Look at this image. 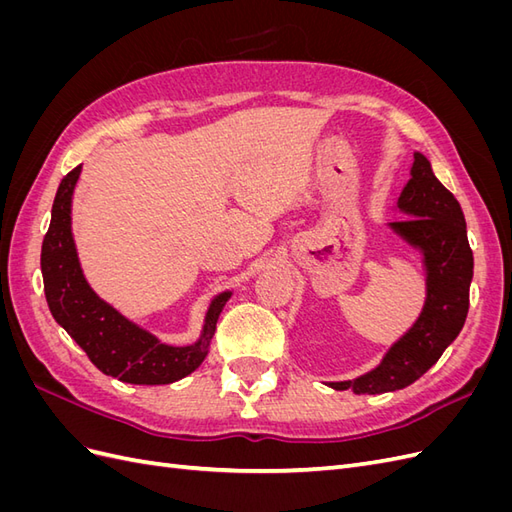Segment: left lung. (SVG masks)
Returning <instances> with one entry per match:
<instances>
[{"label":"left lung","instance_id":"1","mask_svg":"<svg viewBox=\"0 0 512 512\" xmlns=\"http://www.w3.org/2000/svg\"><path fill=\"white\" fill-rule=\"evenodd\" d=\"M397 209L404 213V220L389 222V228L423 256L427 275L423 312L378 367L354 380L329 382L335 391L380 395L406 389L438 363L466 322L474 275L466 218L457 198L433 175L423 153H414L410 181L397 198Z\"/></svg>","mask_w":512,"mask_h":512}]
</instances>
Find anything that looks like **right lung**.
Segmentation results:
<instances>
[{"label":"right lung","mask_w":512,"mask_h":512,"mask_svg":"<svg viewBox=\"0 0 512 512\" xmlns=\"http://www.w3.org/2000/svg\"><path fill=\"white\" fill-rule=\"evenodd\" d=\"M81 166L61 179L51 211V226L42 241V280L46 303L57 324L79 344L102 374L130 384H170L185 378L205 361L215 324L230 290L213 297L203 331L190 346H168L136 322L121 316L113 305L87 284L72 237V194Z\"/></svg>","instance_id":"right-lung-1"}]
</instances>
